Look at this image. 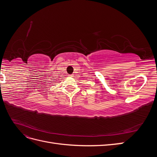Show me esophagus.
Instances as JSON below:
<instances>
[{"instance_id": "esophagus-1", "label": "esophagus", "mask_w": 157, "mask_h": 157, "mask_svg": "<svg viewBox=\"0 0 157 157\" xmlns=\"http://www.w3.org/2000/svg\"><path fill=\"white\" fill-rule=\"evenodd\" d=\"M69 76L70 77H73V75H69Z\"/></svg>"}]
</instances>
